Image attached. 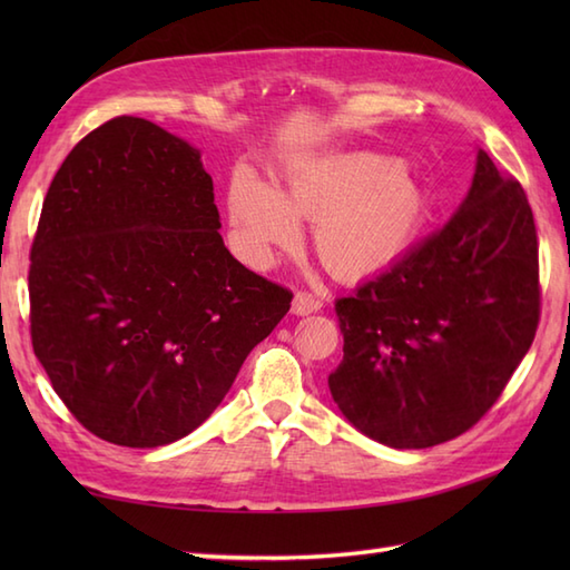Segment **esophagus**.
<instances>
[{
    "mask_svg": "<svg viewBox=\"0 0 570 570\" xmlns=\"http://www.w3.org/2000/svg\"><path fill=\"white\" fill-rule=\"evenodd\" d=\"M323 308V301L318 296H313L308 292H298L294 296V304H292V311L296 313V316H308V313H316Z\"/></svg>",
    "mask_w": 570,
    "mask_h": 570,
    "instance_id": "obj_1",
    "label": "esophagus"
}]
</instances>
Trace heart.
Listing matches in <instances>:
<instances>
[{
	"label": "heart",
	"mask_w": 570,
	"mask_h": 570,
	"mask_svg": "<svg viewBox=\"0 0 570 570\" xmlns=\"http://www.w3.org/2000/svg\"><path fill=\"white\" fill-rule=\"evenodd\" d=\"M426 210L416 178L377 154L304 168L282 196L252 176H239L229 190L235 245L252 266H272L276 249L296 242V217H306L318 259L343 278L377 274L402 257Z\"/></svg>",
	"instance_id": "obj_1"
}]
</instances>
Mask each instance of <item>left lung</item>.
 Returning <instances> with one entry per match:
<instances>
[{"instance_id":"1","label":"left lung","mask_w":570,"mask_h":570,"mask_svg":"<svg viewBox=\"0 0 570 570\" xmlns=\"http://www.w3.org/2000/svg\"><path fill=\"white\" fill-rule=\"evenodd\" d=\"M343 416L392 448H431L488 414L537 335L539 242L519 180L478 151L468 198L390 269L335 301Z\"/></svg>"}]
</instances>
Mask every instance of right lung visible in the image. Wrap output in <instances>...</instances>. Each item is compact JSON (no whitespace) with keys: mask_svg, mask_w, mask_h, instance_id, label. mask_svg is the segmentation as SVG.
Masks as SVG:
<instances>
[{"mask_svg":"<svg viewBox=\"0 0 570 570\" xmlns=\"http://www.w3.org/2000/svg\"><path fill=\"white\" fill-rule=\"evenodd\" d=\"M217 229L200 151L149 119L115 117L60 164L31 245V345L98 439H184L292 308Z\"/></svg>","mask_w":570,"mask_h":570,"instance_id":"obj_1","label":"right lung"}]
</instances>
